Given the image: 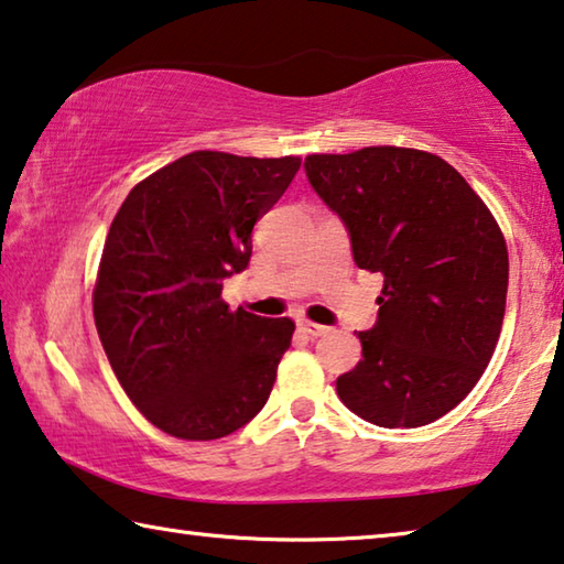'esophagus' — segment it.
I'll return each instance as SVG.
<instances>
[{"instance_id": "1", "label": "esophagus", "mask_w": 564, "mask_h": 564, "mask_svg": "<svg viewBox=\"0 0 564 564\" xmlns=\"http://www.w3.org/2000/svg\"><path fill=\"white\" fill-rule=\"evenodd\" d=\"M299 326H301V329H304L306 334H311V336H324L326 332H329V326L316 324V322H308V318H301Z\"/></svg>"}]
</instances>
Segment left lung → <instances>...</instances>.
Instances as JSON below:
<instances>
[{
	"label": "left lung",
	"instance_id": "obj_1",
	"mask_svg": "<svg viewBox=\"0 0 564 564\" xmlns=\"http://www.w3.org/2000/svg\"><path fill=\"white\" fill-rule=\"evenodd\" d=\"M308 184L349 232L351 256L382 273L362 359L336 380L351 413L420 427L474 390L497 349L509 253L497 220L448 162L417 149L311 154Z\"/></svg>",
	"mask_w": 564,
	"mask_h": 564
}]
</instances>
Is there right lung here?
Here are the masks:
<instances>
[{
  "label": "right lung",
  "mask_w": 564,
  "mask_h": 564,
  "mask_svg": "<svg viewBox=\"0 0 564 564\" xmlns=\"http://www.w3.org/2000/svg\"><path fill=\"white\" fill-rule=\"evenodd\" d=\"M299 166V156L192 151L139 182L113 217L96 329L129 400L174 438H225L273 390L296 326L230 311L223 281L248 268L253 225Z\"/></svg>",
  "instance_id": "right-lung-1"
}]
</instances>
